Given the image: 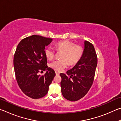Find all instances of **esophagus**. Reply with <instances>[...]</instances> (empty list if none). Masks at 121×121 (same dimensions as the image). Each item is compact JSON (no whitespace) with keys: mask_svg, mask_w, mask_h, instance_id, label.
<instances>
[{"mask_svg":"<svg viewBox=\"0 0 121 121\" xmlns=\"http://www.w3.org/2000/svg\"><path fill=\"white\" fill-rule=\"evenodd\" d=\"M56 75H59V74H60V73H59L56 72Z\"/></svg>","mask_w":121,"mask_h":121,"instance_id":"1","label":"esophagus"}]
</instances>
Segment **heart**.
Masks as SVG:
<instances>
[{
  "label": "heart",
  "mask_w": 121,
  "mask_h": 121,
  "mask_svg": "<svg viewBox=\"0 0 121 121\" xmlns=\"http://www.w3.org/2000/svg\"><path fill=\"white\" fill-rule=\"evenodd\" d=\"M55 48L57 51L63 53L61 58L62 60L53 61L50 64L51 68L57 71L66 68L68 65L73 66L77 64L83 54V49L81 46L75 45L73 43L68 40L57 43ZM45 55L48 60H52L55 55L53 48L51 47L47 48L45 51Z\"/></svg>",
  "instance_id": "heart-1"
}]
</instances>
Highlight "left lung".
<instances>
[{"mask_svg":"<svg viewBox=\"0 0 121 121\" xmlns=\"http://www.w3.org/2000/svg\"><path fill=\"white\" fill-rule=\"evenodd\" d=\"M84 49L80 60L67 74L61 73V93L71 101L78 100L86 95L92 85L97 65V56L91 43L84 41Z\"/></svg>","mask_w":121,"mask_h":121,"instance_id":"8db88e82","label":"left lung"}]
</instances>
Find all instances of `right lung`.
<instances>
[{
    "instance_id": "1",
    "label": "right lung",
    "mask_w": 121,
    "mask_h": 121,
    "mask_svg": "<svg viewBox=\"0 0 121 121\" xmlns=\"http://www.w3.org/2000/svg\"><path fill=\"white\" fill-rule=\"evenodd\" d=\"M53 39L32 35L22 39L18 44L14 56L16 81L26 95L32 99L44 97L55 76L54 70L47 66L45 48ZM46 71L44 75L38 73Z\"/></svg>"
}]
</instances>
